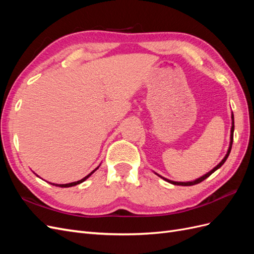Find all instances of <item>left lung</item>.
I'll list each match as a JSON object with an SVG mask.
<instances>
[{"label":"left lung","mask_w":254,"mask_h":254,"mask_svg":"<svg viewBox=\"0 0 254 254\" xmlns=\"http://www.w3.org/2000/svg\"><path fill=\"white\" fill-rule=\"evenodd\" d=\"M231 120H232V126H231V134H230V144H229L228 151H227V153H226V156L224 157V159H222V160L220 161V162L213 168V170H211L210 172H207L205 175H203V176H201V177H199V178H197V179H195V180H193V181H187V182L173 181V180H170V179H166V178H164V177L160 176V175H159V174H157V173H155V174H156V175H158V176L160 177V178H162L163 180L167 181L168 183H172V184H174V186L190 187V186H195V184H198V183H200L201 181L205 180V179L207 178V177L211 176L215 171H217L218 168H220V167H221V165L226 162V160L228 159V157H229V155H230V151H231V148H232V143H233V132H234V115H233V113L231 114Z\"/></svg>","instance_id":"8db88e82"}]
</instances>
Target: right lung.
<instances>
[{
  "label": "right lung",
  "instance_id": "add662e5",
  "mask_svg": "<svg viewBox=\"0 0 254 254\" xmlns=\"http://www.w3.org/2000/svg\"><path fill=\"white\" fill-rule=\"evenodd\" d=\"M99 166H101V164H99ZM99 166H97L96 168H95V170L94 171H92L89 175H87L86 177H84V178H82L81 180H78V181H75V182H71V183H65V184H57V183H51V182H49V183H51L52 184V186H55V187H59V188H70V187H74V186H77V184H80V183H82L83 181H86L88 178H89V177L92 175V174H93L96 170H97V168L99 167ZM37 177H39V176H38V175H36Z\"/></svg>",
  "mask_w": 254,
  "mask_h": 254
}]
</instances>
